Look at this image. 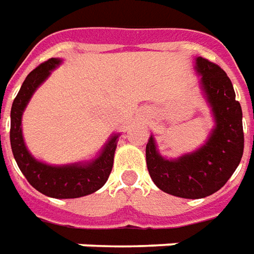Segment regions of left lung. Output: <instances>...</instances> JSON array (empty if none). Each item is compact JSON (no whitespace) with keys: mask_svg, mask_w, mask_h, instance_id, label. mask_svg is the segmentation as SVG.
Listing matches in <instances>:
<instances>
[{"mask_svg":"<svg viewBox=\"0 0 254 254\" xmlns=\"http://www.w3.org/2000/svg\"><path fill=\"white\" fill-rule=\"evenodd\" d=\"M199 84L212 109L215 128L202 146L178 159H165L150 135L146 164L154 185L175 197L204 198L226 185L244 154L242 109L227 73L206 59L197 57Z\"/></svg>","mask_w":254,"mask_h":254,"instance_id":"obj_1","label":"left lung"}]
</instances>
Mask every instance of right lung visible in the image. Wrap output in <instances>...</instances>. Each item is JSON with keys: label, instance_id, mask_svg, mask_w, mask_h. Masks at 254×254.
<instances>
[{"label": "right lung", "instance_id": "add662e5", "mask_svg": "<svg viewBox=\"0 0 254 254\" xmlns=\"http://www.w3.org/2000/svg\"><path fill=\"white\" fill-rule=\"evenodd\" d=\"M60 64V59H50L27 75L10 109V146L23 175L39 193L52 198H78L94 193L105 185L112 171L119 134H113L101 153L87 163L49 165L32 157L23 139L21 116L34 91Z\"/></svg>", "mask_w": 254, "mask_h": 254}]
</instances>
